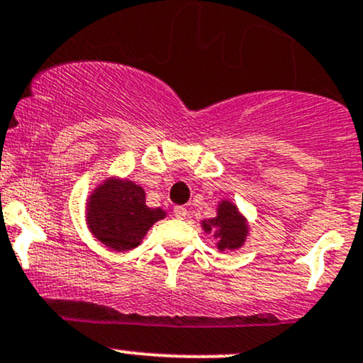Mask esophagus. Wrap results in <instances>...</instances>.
<instances>
[{"label": "esophagus", "mask_w": 363, "mask_h": 363, "mask_svg": "<svg viewBox=\"0 0 363 363\" xmlns=\"http://www.w3.org/2000/svg\"><path fill=\"white\" fill-rule=\"evenodd\" d=\"M174 215L182 220V218H186V215H188V208H186V206H175Z\"/></svg>", "instance_id": "esophagus-1"}]
</instances>
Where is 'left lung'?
I'll list each match as a JSON object with an SVG mask.
<instances>
[{"label":"left lung","mask_w":363,"mask_h":363,"mask_svg":"<svg viewBox=\"0 0 363 363\" xmlns=\"http://www.w3.org/2000/svg\"><path fill=\"white\" fill-rule=\"evenodd\" d=\"M201 225L206 234L213 233V238L217 240V248L220 252L240 250L245 245L246 236L250 233L245 215H241L233 201L227 200L218 203L217 215L213 218H208V220H203Z\"/></svg>","instance_id":"obj_1"}]
</instances>
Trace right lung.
<instances>
[{"mask_svg": "<svg viewBox=\"0 0 363 363\" xmlns=\"http://www.w3.org/2000/svg\"><path fill=\"white\" fill-rule=\"evenodd\" d=\"M163 217L162 208L146 206L145 189L129 179L103 181L86 206L87 227L93 236L115 252L141 245L150 227Z\"/></svg>", "mask_w": 363, "mask_h": 363, "instance_id": "1", "label": "right lung"}]
</instances>
